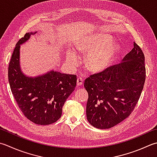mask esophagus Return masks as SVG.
<instances>
[{"label": "esophagus", "mask_w": 157, "mask_h": 157, "mask_svg": "<svg viewBox=\"0 0 157 157\" xmlns=\"http://www.w3.org/2000/svg\"><path fill=\"white\" fill-rule=\"evenodd\" d=\"M83 84V79L81 78H78L77 79V86H82Z\"/></svg>", "instance_id": "esophagus-1"}]
</instances>
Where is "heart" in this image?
Returning <instances> with one entry per match:
<instances>
[{
  "mask_svg": "<svg viewBox=\"0 0 157 157\" xmlns=\"http://www.w3.org/2000/svg\"><path fill=\"white\" fill-rule=\"evenodd\" d=\"M111 42V36L105 34H98L88 36L78 44V50L88 54L86 67L89 71H103L111 64L119 50L118 44ZM67 55L69 62L73 65L76 64L78 56L75 52L71 51Z\"/></svg>",
  "mask_w": 157,
  "mask_h": 157,
  "instance_id": "1",
  "label": "heart"
}]
</instances>
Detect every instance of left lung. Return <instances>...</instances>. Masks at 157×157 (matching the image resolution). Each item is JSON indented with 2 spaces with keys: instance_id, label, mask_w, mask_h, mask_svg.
Instances as JSON below:
<instances>
[{
  "instance_id": "8db88e82",
  "label": "left lung",
  "mask_w": 157,
  "mask_h": 157,
  "mask_svg": "<svg viewBox=\"0 0 157 157\" xmlns=\"http://www.w3.org/2000/svg\"><path fill=\"white\" fill-rule=\"evenodd\" d=\"M122 63L107 67L85 79L88 93V121L93 127L109 128L130 116L146 80L144 54L136 43Z\"/></svg>"
}]
</instances>
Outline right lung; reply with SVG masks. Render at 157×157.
Returning <instances> with one entry per match:
<instances>
[{"mask_svg": "<svg viewBox=\"0 0 157 157\" xmlns=\"http://www.w3.org/2000/svg\"><path fill=\"white\" fill-rule=\"evenodd\" d=\"M35 33H26L15 45L9 64L8 78L23 114L36 124L48 125L61 117L64 103L76 86L77 77L55 71L35 78L23 74L20 66V45Z\"/></svg>", "mask_w": 157, "mask_h": 157, "instance_id": "obj_1", "label": "right lung"}]
</instances>
